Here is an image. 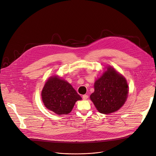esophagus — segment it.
Masks as SVG:
<instances>
[{
    "mask_svg": "<svg viewBox=\"0 0 156 156\" xmlns=\"http://www.w3.org/2000/svg\"><path fill=\"white\" fill-rule=\"evenodd\" d=\"M88 98V95H82V99L83 100H87Z\"/></svg>",
    "mask_w": 156,
    "mask_h": 156,
    "instance_id": "obj_1",
    "label": "esophagus"
}]
</instances>
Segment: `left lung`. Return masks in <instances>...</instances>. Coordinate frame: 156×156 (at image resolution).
<instances>
[{
  "label": "left lung",
  "mask_w": 156,
  "mask_h": 156,
  "mask_svg": "<svg viewBox=\"0 0 156 156\" xmlns=\"http://www.w3.org/2000/svg\"><path fill=\"white\" fill-rule=\"evenodd\" d=\"M126 79L112 67L95 81L94 92L90 98L98 111L108 114L119 110L124 104L128 96Z\"/></svg>",
  "instance_id": "obj_1"
}]
</instances>
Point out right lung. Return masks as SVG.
I'll return each mask as SVG.
<instances>
[{"instance_id": "1", "label": "right lung", "mask_w": 156, "mask_h": 156, "mask_svg": "<svg viewBox=\"0 0 156 156\" xmlns=\"http://www.w3.org/2000/svg\"><path fill=\"white\" fill-rule=\"evenodd\" d=\"M41 96L46 108L58 115L70 113L76 101L82 99L69 82L56 76L47 80Z\"/></svg>"}]
</instances>
